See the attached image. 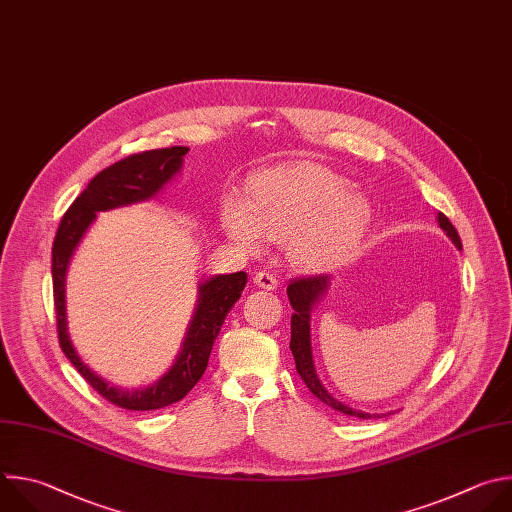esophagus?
<instances>
[{
	"label": "esophagus",
	"instance_id": "obj_1",
	"mask_svg": "<svg viewBox=\"0 0 512 512\" xmlns=\"http://www.w3.org/2000/svg\"><path fill=\"white\" fill-rule=\"evenodd\" d=\"M254 284L264 288V290H274L278 286V280H276V276H272L268 272H256L254 274Z\"/></svg>",
	"mask_w": 512,
	"mask_h": 512
}]
</instances>
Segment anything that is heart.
Instances as JSON below:
<instances>
[{"instance_id": "obj_1", "label": "heart", "mask_w": 512, "mask_h": 512, "mask_svg": "<svg viewBox=\"0 0 512 512\" xmlns=\"http://www.w3.org/2000/svg\"><path fill=\"white\" fill-rule=\"evenodd\" d=\"M373 220L355 185L315 163H284L258 173L250 193L232 187L220 203L226 236L246 254L284 242L292 266L325 272L347 262Z\"/></svg>"}]
</instances>
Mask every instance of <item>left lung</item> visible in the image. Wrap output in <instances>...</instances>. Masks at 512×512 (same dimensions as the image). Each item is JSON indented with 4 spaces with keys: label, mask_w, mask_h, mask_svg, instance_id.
Returning <instances> with one entry per match:
<instances>
[{
    "label": "left lung",
    "mask_w": 512,
    "mask_h": 512,
    "mask_svg": "<svg viewBox=\"0 0 512 512\" xmlns=\"http://www.w3.org/2000/svg\"><path fill=\"white\" fill-rule=\"evenodd\" d=\"M438 224L444 230V234L452 240V244L462 250V242L460 236L456 232V228L452 226V222L438 212ZM331 286V276H313V278H300L294 280L292 284H288L286 294L288 300L292 304V319H290V351L294 355V363H296V371L300 375V379L306 383V387L311 389L313 395H317L323 403H327L333 410L353 416V418H361V420H371V418H383L387 414H369V412H361V410H353L347 403L339 401L321 381L317 367H315V359H313V347H311V313L315 306L323 300V296L327 294Z\"/></svg>",
    "instance_id": "1"
}]
</instances>
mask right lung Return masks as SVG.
<instances>
[{"mask_svg":"<svg viewBox=\"0 0 512 512\" xmlns=\"http://www.w3.org/2000/svg\"><path fill=\"white\" fill-rule=\"evenodd\" d=\"M189 147H167L131 155L90 179L64 214L52 246V284L58 323V341L78 373L111 403L131 412L161 410L183 399L208 367L214 341L248 282L246 272L214 274L197 286V302L173 365L147 387L125 389L94 373L76 353L66 321V272L88 228L100 212L127 208L157 197L181 171Z\"/></svg>","mask_w":512,"mask_h":512,"instance_id":"right-lung-1","label":"right lung"}]
</instances>
